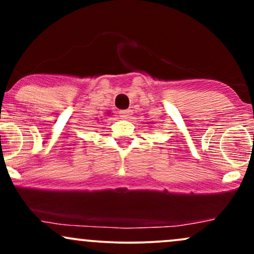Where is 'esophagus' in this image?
Instances as JSON below:
<instances>
[{"label": "esophagus", "instance_id": "34e87169", "mask_svg": "<svg viewBox=\"0 0 254 254\" xmlns=\"http://www.w3.org/2000/svg\"><path fill=\"white\" fill-rule=\"evenodd\" d=\"M119 115H121V117H123V118H130L131 117V115H132V111L131 110H124V111H121V112H119Z\"/></svg>", "mask_w": 254, "mask_h": 254}]
</instances>
